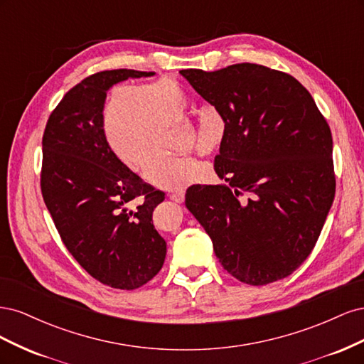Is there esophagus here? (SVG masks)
I'll return each instance as SVG.
<instances>
[{"instance_id": "1", "label": "esophagus", "mask_w": 364, "mask_h": 364, "mask_svg": "<svg viewBox=\"0 0 364 364\" xmlns=\"http://www.w3.org/2000/svg\"><path fill=\"white\" fill-rule=\"evenodd\" d=\"M170 200H173V202H176V203H182V202L185 200V191H183V190H179V191L173 193V194L170 196Z\"/></svg>"}]
</instances>
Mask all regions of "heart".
I'll return each mask as SVG.
<instances>
[{
  "label": "heart",
  "instance_id": "heart-1",
  "mask_svg": "<svg viewBox=\"0 0 364 364\" xmlns=\"http://www.w3.org/2000/svg\"><path fill=\"white\" fill-rule=\"evenodd\" d=\"M190 109L183 87L170 77H161L134 86L119 83L107 87L98 121L107 150L124 168L135 173L142 168L147 179L162 188L182 190L211 178L208 164L170 153V127L182 126ZM226 136V115L215 106L205 107L196 134L197 153L213 155Z\"/></svg>",
  "mask_w": 364,
  "mask_h": 364
}]
</instances>
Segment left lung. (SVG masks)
Here are the masks:
<instances>
[{"label": "left lung", "instance_id": "8db88e82", "mask_svg": "<svg viewBox=\"0 0 364 364\" xmlns=\"http://www.w3.org/2000/svg\"><path fill=\"white\" fill-rule=\"evenodd\" d=\"M155 73L100 71L65 94L42 138L41 190L63 245L97 281L135 290L161 270L167 243L151 214L158 191L107 150L100 105L107 87Z\"/></svg>", "mask_w": 364, "mask_h": 364}]
</instances>
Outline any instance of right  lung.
I'll return each mask as SVG.
<instances>
[{
  "label": "right lung",
  "instance_id": "1",
  "mask_svg": "<svg viewBox=\"0 0 364 364\" xmlns=\"http://www.w3.org/2000/svg\"><path fill=\"white\" fill-rule=\"evenodd\" d=\"M228 119L214 159L226 185H193L185 205L238 281L266 285L308 258L336 194L333 136L311 94L257 63L179 71Z\"/></svg>",
  "mask_w": 364,
  "mask_h": 364
}]
</instances>
